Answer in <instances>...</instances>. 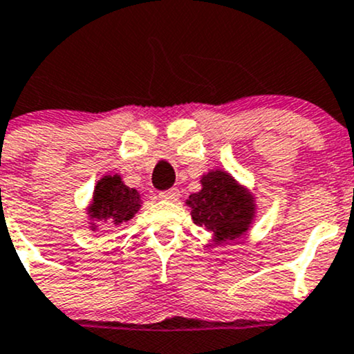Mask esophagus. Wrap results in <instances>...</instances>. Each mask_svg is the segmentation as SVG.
Instances as JSON below:
<instances>
[{
    "label": "esophagus",
    "instance_id": "obj_1",
    "mask_svg": "<svg viewBox=\"0 0 354 354\" xmlns=\"http://www.w3.org/2000/svg\"><path fill=\"white\" fill-rule=\"evenodd\" d=\"M159 198L165 201H176L178 198H180V189L171 188V189H166V192H159Z\"/></svg>",
    "mask_w": 354,
    "mask_h": 354
}]
</instances>
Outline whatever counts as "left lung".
Listing matches in <instances>:
<instances>
[{"mask_svg":"<svg viewBox=\"0 0 354 354\" xmlns=\"http://www.w3.org/2000/svg\"><path fill=\"white\" fill-rule=\"evenodd\" d=\"M201 192L189 195L193 221L207 228L215 242L239 239L250 227L255 213L254 198L230 174L212 171L201 178Z\"/></svg>","mask_w":354,"mask_h":354,"instance_id":"1","label":"left lung"}]
</instances>
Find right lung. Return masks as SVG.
<instances>
[{"mask_svg": "<svg viewBox=\"0 0 354 354\" xmlns=\"http://www.w3.org/2000/svg\"><path fill=\"white\" fill-rule=\"evenodd\" d=\"M139 207H141V196L134 188L124 185L118 174L104 176L95 186L91 216L119 225L133 218Z\"/></svg>", "mask_w": 354, "mask_h": 354, "instance_id": "right-lung-1", "label": "right lung"}]
</instances>
